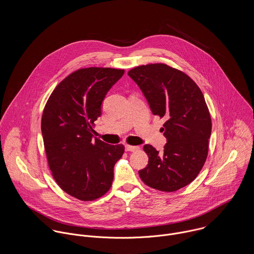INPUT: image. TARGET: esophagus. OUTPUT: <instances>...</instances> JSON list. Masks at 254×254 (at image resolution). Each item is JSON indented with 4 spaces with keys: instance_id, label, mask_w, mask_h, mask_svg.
Wrapping results in <instances>:
<instances>
[{
    "instance_id": "obj_1",
    "label": "esophagus",
    "mask_w": 254,
    "mask_h": 254,
    "mask_svg": "<svg viewBox=\"0 0 254 254\" xmlns=\"http://www.w3.org/2000/svg\"><path fill=\"white\" fill-rule=\"evenodd\" d=\"M125 148H126L127 151H136V150L140 149V147L138 145H125Z\"/></svg>"
}]
</instances>
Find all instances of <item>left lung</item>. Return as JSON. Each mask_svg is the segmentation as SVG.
I'll return each mask as SVG.
<instances>
[{
	"label": "left lung",
	"mask_w": 254,
	"mask_h": 254,
	"mask_svg": "<svg viewBox=\"0 0 254 254\" xmlns=\"http://www.w3.org/2000/svg\"><path fill=\"white\" fill-rule=\"evenodd\" d=\"M128 75L152 114L166 119L164 150L144 145L148 164L139 175L152 189L175 191L196 178L207 157L212 125L203 94L187 74L163 64L141 65Z\"/></svg>",
	"instance_id": "left-lung-1"
}]
</instances>
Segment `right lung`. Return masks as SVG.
<instances>
[{"label":"right lung","mask_w":254,"mask_h":254,"mask_svg":"<svg viewBox=\"0 0 254 254\" xmlns=\"http://www.w3.org/2000/svg\"><path fill=\"white\" fill-rule=\"evenodd\" d=\"M123 69L89 67L68 75L54 90L42 116V135L49 167L58 185L80 200L104 195L113 181V167L123 145L93 141V124L102 114L110 88Z\"/></svg>","instance_id":"1"}]
</instances>
